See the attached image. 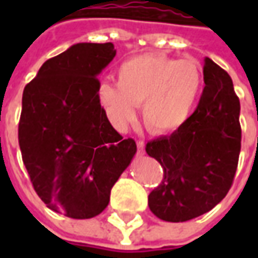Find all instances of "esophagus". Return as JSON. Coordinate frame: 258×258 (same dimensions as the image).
Listing matches in <instances>:
<instances>
[{
	"instance_id": "esophagus-1",
	"label": "esophagus",
	"mask_w": 258,
	"mask_h": 258,
	"mask_svg": "<svg viewBox=\"0 0 258 258\" xmlns=\"http://www.w3.org/2000/svg\"><path fill=\"white\" fill-rule=\"evenodd\" d=\"M137 148H138V155L145 153V142L144 141H137Z\"/></svg>"
}]
</instances>
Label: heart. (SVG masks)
<instances>
[{"label":"heart","mask_w":258,"mask_h":258,"mask_svg":"<svg viewBox=\"0 0 258 258\" xmlns=\"http://www.w3.org/2000/svg\"><path fill=\"white\" fill-rule=\"evenodd\" d=\"M203 85V70L195 59H174L163 53H144L127 59L117 69V84L103 83L99 101L107 117L124 130L144 103V120L155 134L182 128L194 113Z\"/></svg>","instance_id":"heart-1"}]
</instances>
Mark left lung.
<instances>
[{"instance_id": "left-lung-1", "label": "left lung", "mask_w": 258, "mask_h": 258, "mask_svg": "<svg viewBox=\"0 0 258 258\" xmlns=\"http://www.w3.org/2000/svg\"><path fill=\"white\" fill-rule=\"evenodd\" d=\"M205 88L182 128L146 144L163 167V179L148 196L163 221L184 222L210 211L231 189L238 168L240 103L229 74L205 58Z\"/></svg>"}]
</instances>
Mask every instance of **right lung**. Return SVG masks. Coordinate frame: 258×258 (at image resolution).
<instances>
[{
  "label": "right lung",
  "mask_w": 258,
  "mask_h": 258,
  "mask_svg": "<svg viewBox=\"0 0 258 258\" xmlns=\"http://www.w3.org/2000/svg\"><path fill=\"white\" fill-rule=\"evenodd\" d=\"M116 56L112 42H79L48 59L25 87L19 146L40 199L76 220L101 214L137 144L113 128L98 74Z\"/></svg>",
  "instance_id": "obj_1"
}]
</instances>
